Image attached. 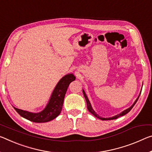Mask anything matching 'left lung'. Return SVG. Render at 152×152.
I'll return each instance as SVG.
<instances>
[{"label":"left lung","mask_w":152,"mask_h":152,"mask_svg":"<svg viewBox=\"0 0 152 152\" xmlns=\"http://www.w3.org/2000/svg\"><path fill=\"white\" fill-rule=\"evenodd\" d=\"M83 93L84 97H85V99H86V104H87V109H88V110L89 111V112H90L91 113V114H92L93 115H95V117H97V118H99V119H101L102 120H110L116 119V118H119V117H120V116H122V115H125V114H126L127 113H129V112H130V111L131 110L132 108L134 107V105H135V103H137V100H138L139 96H140V95H141V91L140 92V93H139L138 97L137 98V99H136L135 101H134V102L133 103V104H132L131 107H129L128 109H126V110H124V111H122V112L121 113H120V114L115 115H114V116H112V117H110V118H103V117H102V116H100L99 115H98V114H97V113H96V112H95V110H94L93 109L92 105H91L90 102H89V100H88V97H87V96H86V93H85V91L83 90Z\"/></svg>","instance_id":"1"}]
</instances>
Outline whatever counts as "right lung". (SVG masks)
<instances>
[{
	"mask_svg": "<svg viewBox=\"0 0 152 152\" xmlns=\"http://www.w3.org/2000/svg\"><path fill=\"white\" fill-rule=\"evenodd\" d=\"M75 79L76 77L73 74H66L62 77L53 91L47 105L41 112L33 113L13 107L14 109L21 117L30 121L38 123L49 122L57 118L61 113L67 89L70 83Z\"/></svg>",
	"mask_w": 152,
	"mask_h": 152,
	"instance_id": "1",
	"label": "right lung"
}]
</instances>
